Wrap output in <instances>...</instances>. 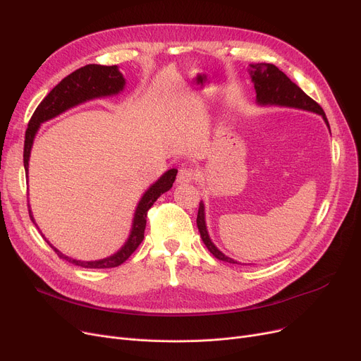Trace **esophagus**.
Returning a JSON list of instances; mask_svg holds the SVG:
<instances>
[{
    "label": "esophagus",
    "instance_id": "34e87169",
    "mask_svg": "<svg viewBox=\"0 0 361 361\" xmlns=\"http://www.w3.org/2000/svg\"><path fill=\"white\" fill-rule=\"evenodd\" d=\"M195 180V169L188 165H184L178 169L177 174V184H184V183H190Z\"/></svg>",
    "mask_w": 361,
    "mask_h": 361
}]
</instances>
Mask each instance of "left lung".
Segmentation results:
<instances>
[{
  "label": "left lung",
  "instance_id": "1",
  "mask_svg": "<svg viewBox=\"0 0 361 361\" xmlns=\"http://www.w3.org/2000/svg\"><path fill=\"white\" fill-rule=\"evenodd\" d=\"M249 74L252 78V82L255 85L256 90V102L259 105H276V106H287V108H297L302 111H310L314 114H319L326 123L329 128L328 118L325 116V111L322 106L313 101L310 97L302 92L294 82H291L286 73H282L276 66L268 64V63H257L250 64ZM331 131V128H329ZM197 228L200 233V237L207 247L218 260L228 262V263H237V260L225 256L216 245L212 243L209 233L206 228V221H204V204L200 202L199 204V212H197ZM241 264V263H240Z\"/></svg>",
  "mask_w": 361,
  "mask_h": 361
}]
</instances>
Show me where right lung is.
I'll use <instances>...</instances> for the list:
<instances>
[{"mask_svg": "<svg viewBox=\"0 0 361 361\" xmlns=\"http://www.w3.org/2000/svg\"><path fill=\"white\" fill-rule=\"evenodd\" d=\"M124 86H126V79L123 78V74L120 73L117 66L89 64L73 71L71 74L67 75V78H64L47 94L44 101L37 105L29 121L26 135H25V150H23V164H25L26 173L29 171V158H30L32 145H33L36 133L39 130L42 123L60 116V114H63L64 111L79 104H83L86 101L117 94L124 89ZM176 176H177V169L171 168L158 178V181H155L147 188L145 195L142 196L140 202L137 203L135 218H133L131 231L127 241L117 253H114L109 257H105L101 260H92V262L75 260L63 255L59 249H55L44 235L42 237L61 259H66L73 264H78V267L89 268V269H106V268L120 267V264L124 263L133 255V252L139 247V244L143 241L147 211L150 209L152 204L158 200L161 195H164L165 192L169 190L171 187H173V183L176 181ZM29 216L32 222L36 225L30 207H29Z\"/></svg>", "mask_w": 361, "mask_h": 361, "instance_id": "add662e5", "label": "right lung"}]
</instances>
